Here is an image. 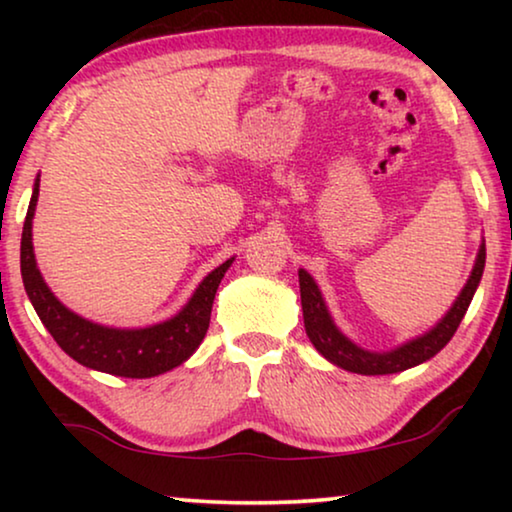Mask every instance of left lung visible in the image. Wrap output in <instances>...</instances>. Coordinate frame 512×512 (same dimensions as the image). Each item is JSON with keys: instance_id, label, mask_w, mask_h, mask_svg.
Returning a JSON list of instances; mask_svg holds the SVG:
<instances>
[{"instance_id": "left-lung-1", "label": "left lung", "mask_w": 512, "mask_h": 512, "mask_svg": "<svg viewBox=\"0 0 512 512\" xmlns=\"http://www.w3.org/2000/svg\"><path fill=\"white\" fill-rule=\"evenodd\" d=\"M482 270H485V240L480 242L478 256H475L473 270L468 275L464 289L454 300L450 310L445 312V317L438 321L436 326L429 331L417 335L403 345H398L389 352H370L363 349L347 338L345 333L335 326V321L328 312L326 300L321 296L317 282L310 272L300 268L298 270V282H300V303H303V319H305V333L314 349L324 356L326 361H331L333 366L349 373L359 375H391L401 373V370L415 368L419 363L429 361L443 349L447 342L452 340L454 331H457L461 319L471 305V300L478 291V284L482 279Z\"/></svg>"}]
</instances>
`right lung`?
Instances as JSON below:
<instances>
[{"instance_id":"1","label":"right lung","mask_w":512,"mask_h":512,"mask_svg":"<svg viewBox=\"0 0 512 512\" xmlns=\"http://www.w3.org/2000/svg\"><path fill=\"white\" fill-rule=\"evenodd\" d=\"M37 200L39 177L34 179L23 240H20V275H23L27 298L37 310L41 324L48 328L62 352L86 368L118 377H135V380L163 375L191 359L200 342L205 340L216 289L235 258H228L226 263L209 272L193 291V296L188 298V303L174 317L160 321V324L144 328L95 324L62 305L41 277L32 244V219Z\"/></svg>"}]
</instances>
